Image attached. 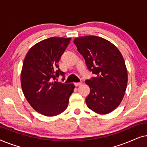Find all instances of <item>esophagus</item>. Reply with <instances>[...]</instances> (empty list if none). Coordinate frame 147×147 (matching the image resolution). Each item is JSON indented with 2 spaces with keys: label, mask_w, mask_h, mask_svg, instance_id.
<instances>
[{
  "label": "esophagus",
  "mask_w": 147,
  "mask_h": 147,
  "mask_svg": "<svg viewBox=\"0 0 147 147\" xmlns=\"http://www.w3.org/2000/svg\"><path fill=\"white\" fill-rule=\"evenodd\" d=\"M82 84V82H76V83H74V85H75L76 86H78L81 85Z\"/></svg>",
  "instance_id": "obj_1"
}]
</instances>
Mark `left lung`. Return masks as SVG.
I'll list each match as a JSON object with an SVG mask.
<instances>
[{
	"mask_svg": "<svg viewBox=\"0 0 147 147\" xmlns=\"http://www.w3.org/2000/svg\"><path fill=\"white\" fill-rule=\"evenodd\" d=\"M74 43L88 69L95 74L86 80L90 88L87 106L98 114L110 113L119 106L127 86V69L121 53L108 40L97 36L76 38Z\"/></svg>",
	"mask_w": 147,
	"mask_h": 147,
	"instance_id": "8db88e82",
	"label": "left lung"
}]
</instances>
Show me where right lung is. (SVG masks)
<instances>
[{
  "mask_svg": "<svg viewBox=\"0 0 147 147\" xmlns=\"http://www.w3.org/2000/svg\"><path fill=\"white\" fill-rule=\"evenodd\" d=\"M71 38L50 37L33 45L23 63L21 82L26 99L34 110L47 116H54L67 107L75 86L55 81L65 73L59 69V59Z\"/></svg>",
  "mask_w": 147,
  "mask_h": 147,
  "instance_id": "add662e5",
  "label": "right lung"
}]
</instances>
